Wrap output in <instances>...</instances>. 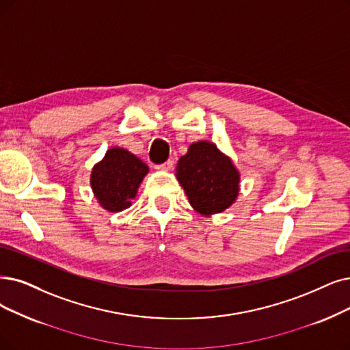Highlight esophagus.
<instances>
[{
	"mask_svg": "<svg viewBox=\"0 0 350 350\" xmlns=\"http://www.w3.org/2000/svg\"><path fill=\"white\" fill-rule=\"evenodd\" d=\"M172 166H174V161L167 159L166 162H163L161 165H157L155 167H157V170H161V171H170V170H172Z\"/></svg>",
	"mask_w": 350,
	"mask_h": 350,
	"instance_id": "obj_1",
	"label": "esophagus"
}]
</instances>
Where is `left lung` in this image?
Here are the masks:
<instances>
[{
	"label": "left lung",
	"mask_w": 350,
	"mask_h": 350,
	"mask_svg": "<svg viewBox=\"0 0 350 350\" xmlns=\"http://www.w3.org/2000/svg\"><path fill=\"white\" fill-rule=\"evenodd\" d=\"M179 184L189 204L201 214H217L227 209L239 193L240 175L231 161L214 144H192L176 167Z\"/></svg>",
	"instance_id": "8db88e82"
}]
</instances>
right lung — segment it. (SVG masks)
Returning <instances> with one entry per match:
<instances>
[{
	"mask_svg": "<svg viewBox=\"0 0 350 350\" xmlns=\"http://www.w3.org/2000/svg\"><path fill=\"white\" fill-rule=\"evenodd\" d=\"M146 174L145 162L122 148H111L103 161L93 167L90 184L102 206L116 213L131 206Z\"/></svg>",
	"mask_w": 350,
	"mask_h": 350,
	"instance_id": "1",
	"label": "right lung"
}]
</instances>
